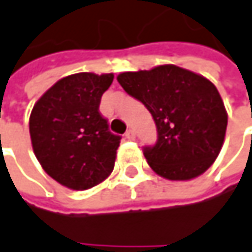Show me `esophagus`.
Returning a JSON list of instances; mask_svg holds the SVG:
<instances>
[{"mask_svg":"<svg viewBox=\"0 0 252 252\" xmlns=\"http://www.w3.org/2000/svg\"><path fill=\"white\" fill-rule=\"evenodd\" d=\"M126 138H128V140H135V131L134 129H126Z\"/></svg>","mask_w":252,"mask_h":252,"instance_id":"1","label":"esophagus"}]
</instances>
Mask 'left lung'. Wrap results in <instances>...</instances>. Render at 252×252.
Returning a JSON list of instances; mask_svg holds the SVG:
<instances>
[{"label":"left lung","mask_w":252,"mask_h":252,"mask_svg":"<svg viewBox=\"0 0 252 252\" xmlns=\"http://www.w3.org/2000/svg\"><path fill=\"white\" fill-rule=\"evenodd\" d=\"M117 79L156 123L157 141L143 149L154 172L169 180H189L212 166L228 115L211 80L174 64L126 72Z\"/></svg>","instance_id":"obj_1"}]
</instances>
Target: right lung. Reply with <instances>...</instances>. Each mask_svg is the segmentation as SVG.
I'll list each match as a JSON object with an SVG mask.
<instances>
[{
	"label": "right lung",
	"instance_id": "add662e5",
	"mask_svg": "<svg viewBox=\"0 0 252 252\" xmlns=\"http://www.w3.org/2000/svg\"><path fill=\"white\" fill-rule=\"evenodd\" d=\"M114 75L76 73L56 82L30 115V137L41 167L60 185L85 190L114 169L121 137L99 112Z\"/></svg>",
	"mask_w": 252,
	"mask_h": 252
}]
</instances>
